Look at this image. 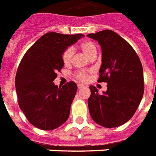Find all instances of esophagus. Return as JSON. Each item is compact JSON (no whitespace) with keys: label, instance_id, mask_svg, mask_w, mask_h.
I'll return each instance as SVG.
<instances>
[{"label":"esophagus","instance_id":"esophagus-1","mask_svg":"<svg viewBox=\"0 0 156 156\" xmlns=\"http://www.w3.org/2000/svg\"><path fill=\"white\" fill-rule=\"evenodd\" d=\"M85 87V86L83 85V84H78V89H81V88Z\"/></svg>","mask_w":156,"mask_h":156}]
</instances>
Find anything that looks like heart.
<instances>
[{
	"label": "heart",
	"mask_w": 156,
	"mask_h": 156,
	"mask_svg": "<svg viewBox=\"0 0 156 156\" xmlns=\"http://www.w3.org/2000/svg\"><path fill=\"white\" fill-rule=\"evenodd\" d=\"M81 49L83 51V52L85 54L86 56L90 57L92 54L96 53V48L95 45L90 41H87V42L83 43L81 44ZM73 48H68L64 51L63 54H62V61H63L65 65H68L70 63L71 58L73 56ZM77 78L78 79H80L82 81H85L86 79H87L88 73L87 71H79L76 74Z\"/></svg>",
	"instance_id": "b5f03b06"
}]
</instances>
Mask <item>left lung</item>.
<instances>
[{
  "instance_id": "left-lung-1",
  "label": "left lung",
  "mask_w": 156,
  "mask_h": 156,
  "mask_svg": "<svg viewBox=\"0 0 156 156\" xmlns=\"http://www.w3.org/2000/svg\"><path fill=\"white\" fill-rule=\"evenodd\" d=\"M102 50L99 83H107L100 95L90 86L88 108L93 121L106 128L123 125L133 116L144 92L143 69L140 59L127 41L118 34L104 30L87 35Z\"/></svg>"
}]
</instances>
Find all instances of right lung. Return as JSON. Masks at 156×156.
Masks as SVG:
<instances>
[{
    "mask_svg": "<svg viewBox=\"0 0 156 156\" xmlns=\"http://www.w3.org/2000/svg\"><path fill=\"white\" fill-rule=\"evenodd\" d=\"M83 34H45L23 56L16 73L18 105L31 125L52 130L67 121L78 90L73 82L62 87L54 84L56 73L63 68L62 54Z\"/></svg>",
    "mask_w": 156,
    "mask_h": 156,
    "instance_id": "1",
    "label": "right lung"
}]
</instances>
